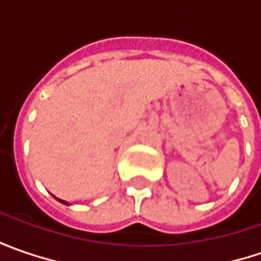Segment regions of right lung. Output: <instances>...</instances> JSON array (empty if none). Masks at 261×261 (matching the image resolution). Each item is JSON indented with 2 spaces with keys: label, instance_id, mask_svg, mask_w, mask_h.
<instances>
[{
  "label": "right lung",
  "instance_id": "right-lung-1",
  "mask_svg": "<svg viewBox=\"0 0 261 261\" xmlns=\"http://www.w3.org/2000/svg\"><path fill=\"white\" fill-rule=\"evenodd\" d=\"M55 199H56V200H59L61 203H64V205H69L68 202H65V200H62V199H58V197H55Z\"/></svg>",
  "mask_w": 261,
  "mask_h": 261
}]
</instances>
